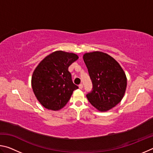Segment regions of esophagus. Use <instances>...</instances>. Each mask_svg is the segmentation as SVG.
<instances>
[{"instance_id":"34e87169","label":"esophagus","mask_w":153,"mask_h":153,"mask_svg":"<svg viewBox=\"0 0 153 153\" xmlns=\"http://www.w3.org/2000/svg\"><path fill=\"white\" fill-rule=\"evenodd\" d=\"M79 88L80 89H82L83 88V84H79Z\"/></svg>"}]
</instances>
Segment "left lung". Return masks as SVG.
<instances>
[{
  "instance_id": "8db88e82",
  "label": "left lung",
  "mask_w": 153,
  "mask_h": 153,
  "mask_svg": "<svg viewBox=\"0 0 153 153\" xmlns=\"http://www.w3.org/2000/svg\"><path fill=\"white\" fill-rule=\"evenodd\" d=\"M92 83L86 97L100 111H107L120 102L127 86L126 74L117 61L102 52L86 53L83 56Z\"/></svg>"
}]
</instances>
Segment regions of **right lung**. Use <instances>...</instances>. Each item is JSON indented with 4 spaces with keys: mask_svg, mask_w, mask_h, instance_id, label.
I'll return each mask as SVG.
<instances>
[{
    "mask_svg": "<svg viewBox=\"0 0 153 153\" xmlns=\"http://www.w3.org/2000/svg\"><path fill=\"white\" fill-rule=\"evenodd\" d=\"M78 59L76 54L56 51L40 62L33 71L32 86L41 105L57 111L70 99L78 86L74 84L68 68Z\"/></svg>",
    "mask_w": 153,
    "mask_h": 153,
    "instance_id": "1",
    "label": "right lung"
}]
</instances>
